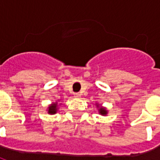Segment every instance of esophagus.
<instances>
[{
  "instance_id": "esophagus-1",
  "label": "esophagus",
  "mask_w": 160,
  "mask_h": 160,
  "mask_svg": "<svg viewBox=\"0 0 160 160\" xmlns=\"http://www.w3.org/2000/svg\"><path fill=\"white\" fill-rule=\"evenodd\" d=\"M80 93H75V94H74V96H75V98H80Z\"/></svg>"
}]
</instances>
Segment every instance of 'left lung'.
<instances>
[{"instance_id": "obj_1", "label": "left lung", "mask_w": 160, "mask_h": 160, "mask_svg": "<svg viewBox=\"0 0 160 160\" xmlns=\"http://www.w3.org/2000/svg\"><path fill=\"white\" fill-rule=\"evenodd\" d=\"M97 107H99V105H97ZM99 113H100V114H102V115H106L108 112H107L105 108H104V107H100V108H99Z\"/></svg>"}]
</instances>
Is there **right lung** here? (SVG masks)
<instances>
[{
  "label": "right lung",
  "instance_id": "1",
  "mask_svg": "<svg viewBox=\"0 0 160 160\" xmlns=\"http://www.w3.org/2000/svg\"><path fill=\"white\" fill-rule=\"evenodd\" d=\"M57 109H58L57 102L51 104V105L48 107V114H55V113H56V111H57Z\"/></svg>",
  "mask_w": 160,
  "mask_h": 160
}]
</instances>
